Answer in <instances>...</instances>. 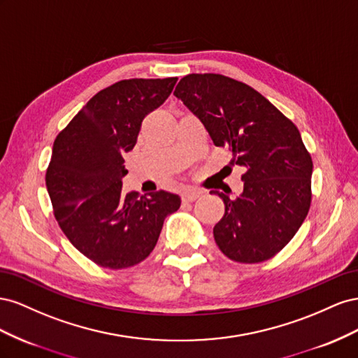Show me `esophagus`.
<instances>
[{
  "instance_id": "34e87169",
  "label": "esophagus",
  "mask_w": 358,
  "mask_h": 358,
  "mask_svg": "<svg viewBox=\"0 0 358 358\" xmlns=\"http://www.w3.org/2000/svg\"><path fill=\"white\" fill-rule=\"evenodd\" d=\"M199 195H201V192H199V190L190 189V190L182 192L181 198H182V202H193V201H196V199L199 198Z\"/></svg>"
}]
</instances>
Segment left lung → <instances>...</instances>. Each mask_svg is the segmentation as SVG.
<instances>
[{"label":"left lung","mask_w":358,"mask_h":358,"mask_svg":"<svg viewBox=\"0 0 358 358\" xmlns=\"http://www.w3.org/2000/svg\"><path fill=\"white\" fill-rule=\"evenodd\" d=\"M214 145L244 168L243 193L211 190L224 203L213 229L224 257L241 264L273 258L292 240L312 202L310 152L294 122L257 90L217 73H192L176 91Z\"/></svg>","instance_id":"8db88e82"}]
</instances>
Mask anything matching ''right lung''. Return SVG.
<instances>
[{"mask_svg":"<svg viewBox=\"0 0 358 358\" xmlns=\"http://www.w3.org/2000/svg\"><path fill=\"white\" fill-rule=\"evenodd\" d=\"M177 78L124 79L88 100L54 142L46 187L61 231L103 268H129L155 249L166 216L181 199L165 190L121 192L124 152L142 120L165 101Z\"/></svg>","mask_w":358,"mask_h":358,"instance_id":"right-lung-1","label":"right lung"}]
</instances>
